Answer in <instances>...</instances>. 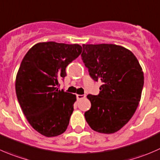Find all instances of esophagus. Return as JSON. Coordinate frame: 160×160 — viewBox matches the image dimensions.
Returning a JSON list of instances; mask_svg holds the SVG:
<instances>
[{"mask_svg": "<svg viewBox=\"0 0 160 160\" xmlns=\"http://www.w3.org/2000/svg\"><path fill=\"white\" fill-rule=\"evenodd\" d=\"M76 97H77V99H78V100H79V99H84V98L85 97V95H76Z\"/></svg>", "mask_w": 160, "mask_h": 160, "instance_id": "esophagus-1", "label": "esophagus"}]
</instances>
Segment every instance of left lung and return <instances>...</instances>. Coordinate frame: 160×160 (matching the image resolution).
Returning <instances> with one entry per match:
<instances>
[{
	"mask_svg": "<svg viewBox=\"0 0 160 160\" xmlns=\"http://www.w3.org/2000/svg\"><path fill=\"white\" fill-rule=\"evenodd\" d=\"M82 59L93 80L100 81L99 95H88L91 108L85 113L95 132L113 134L136 111L144 85V74L134 53L115 44H83Z\"/></svg>",
	"mask_w": 160,
	"mask_h": 160,
	"instance_id": "left-lung-1",
	"label": "left lung"
}]
</instances>
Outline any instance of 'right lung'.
<instances>
[{
    "instance_id": "add662e5",
    "label": "right lung",
    "mask_w": 160,
    "mask_h": 160,
    "mask_svg": "<svg viewBox=\"0 0 160 160\" xmlns=\"http://www.w3.org/2000/svg\"><path fill=\"white\" fill-rule=\"evenodd\" d=\"M78 44L39 42L29 49L15 80L17 98L30 125L46 137L64 133L74 110L76 96L58 90L66 67L81 54Z\"/></svg>"
}]
</instances>
